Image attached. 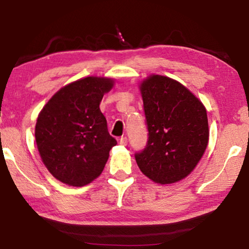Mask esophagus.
Masks as SVG:
<instances>
[{"label":"esophagus","instance_id":"34e87169","mask_svg":"<svg viewBox=\"0 0 249 249\" xmlns=\"http://www.w3.org/2000/svg\"><path fill=\"white\" fill-rule=\"evenodd\" d=\"M120 144H121V145H123V146H126V145H127V137H126V136L121 137V140H120Z\"/></svg>","mask_w":249,"mask_h":249}]
</instances>
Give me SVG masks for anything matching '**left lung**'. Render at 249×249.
<instances>
[{
    "mask_svg": "<svg viewBox=\"0 0 249 249\" xmlns=\"http://www.w3.org/2000/svg\"><path fill=\"white\" fill-rule=\"evenodd\" d=\"M140 90L148 141L135 159L154 182H178L191 174L208 146L206 109L190 90L165 75H149Z\"/></svg>",
    "mask_w": 249,
    "mask_h": 249,
    "instance_id": "8db88e82",
    "label": "left lung"
}]
</instances>
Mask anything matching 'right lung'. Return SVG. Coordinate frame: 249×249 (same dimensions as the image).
I'll list each match as a JSON object with an SVG mask.
<instances>
[{
	"label": "right lung",
	"instance_id": "right-lung-1",
	"mask_svg": "<svg viewBox=\"0 0 249 249\" xmlns=\"http://www.w3.org/2000/svg\"><path fill=\"white\" fill-rule=\"evenodd\" d=\"M113 86L111 78L79 79L57 91L37 117L40 158L62 183L83 187L102 174L109 150L117 144L100 109L103 95Z\"/></svg>",
	"mask_w": 249,
	"mask_h": 249
}]
</instances>
